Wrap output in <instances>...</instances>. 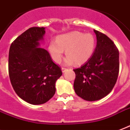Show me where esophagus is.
I'll list each match as a JSON object with an SVG mask.
<instances>
[{"mask_svg":"<svg viewBox=\"0 0 130 130\" xmlns=\"http://www.w3.org/2000/svg\"><path fill=\"white\" fill-rule=\"evenodd\" d=\"M66 69H67V68H65V67H62V72H65V71L66 70Z\"/></svg>","mask_w":130,"mask_h":130,"instance_id":"esophagus-1","label":"esophagus"}]
</instances>
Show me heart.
<instances>
[{"label": "heart", "instance_id": "obj_1", "mask_svg": "<svg viewBox=\"0 0 130 130\" xmlns=\"http://www.w3.org/2000/svg\"><path fill=\"white\" fill-rule=\"evenodd\" d=\"M96 47V39L91 34L74 31L60 35L56 41H51L49 51L54 62H60L64 50L67 57L65 62L71 64H82L91 58Z\"/></svg>", "mask_w": 130, "mask_h": 130}]
</instances>
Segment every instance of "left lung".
<instances>
[{
    "instance_id": "1",
    "label": "left lung",
    "mask_w": 130,
    "mask_h": 130,
    "mask_svg": "<svg viewBox=\"0 0 130 130\" xmlns=\"http://www.w3.org/2000/svg\"><path fill=\"white\" fill-rule=\"evenodd\" d=\"M97 45L85 64L74 69L75 93L87 101H95L107 95L113 89L119 72V53L113 41L94 30Z\"/></svg>"
}]
</instances>
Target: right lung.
<instances>
[{"label": "right lung", "mask_w": 130, "mask_h": 130, "mask_svg": "<svg viewBox=\"0 0 130 130\" xmlns=\"http://www.w3.org/2000/svg\"><path fill=\"white\" fill-rule=\"evenodd\" d=\"M45 28L32 27L11 43L9 52V75L14 91L24 101L42 104L56 93V81L62 74L49 52L39 46Z\"/></svg>", "instance_id": "obj_1"}]
</instances>
